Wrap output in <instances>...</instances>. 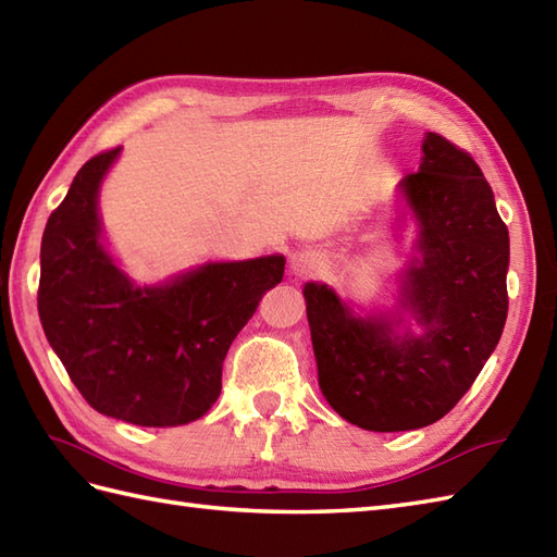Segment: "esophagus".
<instances>
[{
	"mask_svg": "<svg viewBox=\"0 0 557 557\" xmlns=\"http://www.w3.org/2000/svg\"><path fill=\"white\" fill-rule=\"evenodd\" d=\"M289 268H292V273L296 277H312V275L320 273L322 263H320L318 256H312L308 251H301V253H294L292 256V265Z\"/></svg>",
	"mask_w": 557,
	"mask_h": 557,
	"instance_id": "34e87169",
	"label": "esophagus"
}]
</instances>
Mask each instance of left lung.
<instances>
[{"mask_svg": "<svg viewBox=\"0 0 557 557\" xmlns=\"http://www.w3.org/2000/svg\"><path fill=\"white\" fill-rule=\"evenodd\" d=\"M417 174L395 185L414 225L388 308L362 310L306 282L318 383L341 419L374 433L417 431L461 400L502 338L508 227L473 157L425 132Z\"/></svg>", "mask_w": 557, "mask_h": 557, "instance_id": "left-lung-1", "label": "left lung"}]
</instances>
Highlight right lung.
I'll return each instance as SVG.
<instances>
[{"label":"right lung","mask_w":557,"mask_h":557,"mask_svg":"<svg viewBox=\"0 0 557 557\" xmlns=\"http://www.w3.org/2000/svg\"><path fill=\"white\" fill-rule=\"evenodd\" d=\"M122 148L96 154L45 227L39 320L53 352L96 411L146 428L185 425L221 395L227 348L284 256L207 261L138 284L110 251L98 195Z\"/></svg>","instance_id":"right-lung-1"}]
</instances>
